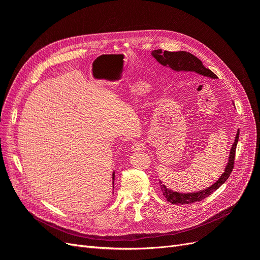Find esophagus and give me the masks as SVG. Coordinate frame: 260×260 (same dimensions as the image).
Listing matches in <instances>:
<instances>
[{"mask_svg":"<svg viewBox=\"0 0 260 260\" xmlns=\"http://www.w3.org/2000/svg\"><path fill=\"white\" fill-rule=\"evenodd\" d=\"M144 146H145V143L143 142V141H137V142H135V143L131 145V151L132 152L142 151V149L144 148Z\"/></svg>","mask_w":260,"mask_h":260,"instance_id":"34e87169","label":"esophagus"}]
</instances>
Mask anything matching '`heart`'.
Segmentation results:
<instances>
[{"label": "heart", "mask_w": 260, "mask_h": 260, "mask_svg": "<svg viewBox=\"0 0 260 260\" xmlns=\"http://www.w3.org/2000/svg\"><path fill=\"white\" fill-rule=\"evenodd\" d=\"M148 90V84L143 81H135L132 82L128 88V94L132 99H138L139 96L143 95V94Z\"/></svg>", "instance_id": "b5f03b06"}]
</instances>
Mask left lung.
<instances>
[{"label": "left lung", "mask_w": 260, "mask_h": 260, "mask_svg": "<svg viewBox=\"0 0 260 260\" xmlns=\"http://www.w3.org/2000/svg\"><path fill=\"white\" fill-rule=\"evenodd\" d=\"M152 56L159 62L160 65L166 66L177 73H196L204 77L211 78V79H216L217 76L211 72L210 69H207L203 65L201 59H199L193 54L185 52V51H179V52H168V51H161V50H155L151 53ZM240 136V130H238L237 136H235L234 143L230 149L229 158H228V164L224 168V172L220 176V178L216 182L210 185L205 190L192 192V193H181L172 191L171 188H168L161 181H159L160 190L162 195L165 196L169 203L176 204V205H184V204H192L195 202H201L202 200L208 198L209 195L214 193L217 188L221 186L226 179L229 178L230 174L233 169L234 165V157H235V149H237L238 141Z\"/></svg>", "instance_id": "left-lung-1"}]
</instances>
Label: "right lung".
<instances>
[{
  "label": "right lung",
  "instance_id": "add662e5",
  "mask_svg": "<svg viewBox=\"0 0 260 260\" xmlns=\"http://www.w3.org/2000/svg\"><path fill=\"white\" fill-rule=\"evenodd\" d=\"M114 180H115V171L113 172V187H114Z\"/></svg>",
  "mask_w": 260,
  "mask_h": 260
}]
</instances>
